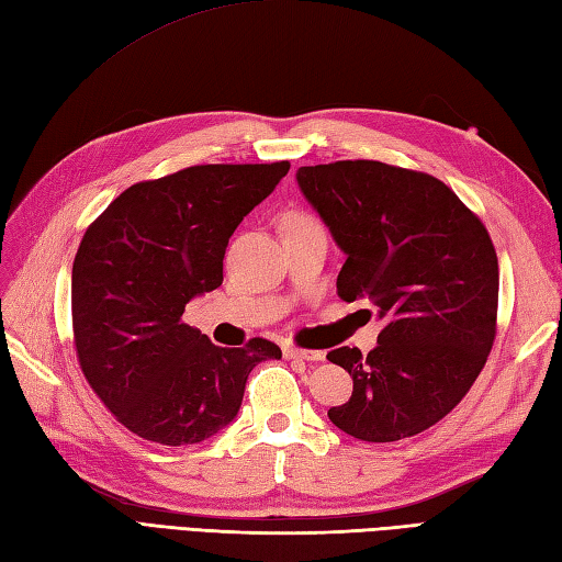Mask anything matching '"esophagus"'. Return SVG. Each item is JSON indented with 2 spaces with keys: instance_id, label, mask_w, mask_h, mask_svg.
<instances>
[{
  "instance_id": "1",
  "label": "esophagus",
  "mask_w": 562,
  "mask_h": 562,
  "mask_svg": "<svg viewBox=\"0 0 562 562\" xmlns=\"http://www.w3.org/2000/svg\"><path fill=\"white\" fill-rule=\"evenodd\" d=\"M284 357L286 359H302V361H323L325 359L323 351L299 349V347H284Z\"/></svg>"
}]
</instances>
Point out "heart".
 Returning <instances> with one entry per match:
<instances>
[{
    "instance_id": "obj_1",
    "label": "heart",
    "mask_w": 562,
    "mask_h": 562,
    "mask_svg": "<svg viewBox=\"0 0 562 562\" xmlns=\"http://www.w3.org/2000/svg\"><path fill=\"white\" fill-rule=\"evenodd\" d=\"M308 222H316L311 215H304V213H294L290 217V222H286V227H294V225H308Z\"/></svg>"
}]
</instances>
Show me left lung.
Masks as SVG:
<instances>
[{"mask_svg":"<svg viewBox=\"0 0 562 562\" xmlns=\"http://www.w3.org/2000/svg\"><path fill=\"white\" fill-rule=\"evenodd\" d=\"M296 181L347 256L337 294L369 299L385 323L367 357L328 351L355 381L330 422L367 442L422 434L458 407L495 340L498 256L484 222L440 179L375 160L299 167Z\"/></svg>","mask_w":562,"mask_h":562,"instance_id":"1","label":"left lung"}]
</instances>
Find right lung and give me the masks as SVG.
<instances>
[{"label": "right lung", "instance_id": "obj_1", "mask_svg": "<svg viewBox=\"0 0 562 562\" xmlns=\"http://www.w3.org/2000/svg\"><path fill=\"white\" fill-rule=\"evenodd\" d=\"M286 172V160L187 167L128 187L86 229L71 270L78 363L138 438L177 448L215 436L256 363L282 357L263 337L217 347L181 316L222 284L234 229Z\"/></svg>", "mask_w": 562, "mask_h": 562}]
</instances>
